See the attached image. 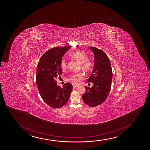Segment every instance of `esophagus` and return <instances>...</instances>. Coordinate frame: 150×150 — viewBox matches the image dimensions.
<instances>
[{
	"label": "esophagus",
	"mask_w": 150,
	"mask_h": 150,
	"mask_svg": "<svg viewBox=\"0 0 150 150\" xmlns=\"http://www.w3.org/2000/svg\"><path fill=\"white\" fill-rule=\"evenodd\" d=\"M78 87V86H76V85H73V88H77Z\"/></svg>",
	"instance_id": "obj_1"
}]
</instances>
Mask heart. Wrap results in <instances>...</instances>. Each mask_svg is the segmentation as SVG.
<instances>
[{
	"label": "heart",
	"mask_w": 150,
	"mask_h": 150,
	"mask_svg": "<svg viewBox=\"0 0 150 150\" xmlns=\"http://www.w3.org/2000/svg\"><path fill=\"white\" fill-rule=\"evenodd\" d=\"M71 56L81 64V69L83 71L86 72L91 71L93 67V64L91 60L88 59V55L84 52L82 50H77L72 53ZM60 67L62 70L66 69L67 67V63L66 60H62L61 62ZM83 78V76L81 73H74L68 79V81L74 84H78Z\"/></svg>",
	"instance_id": "1"
}]
</instances>
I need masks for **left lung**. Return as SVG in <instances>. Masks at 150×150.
I'll use <instances>...</instances> for the list:
<instances>
[{
  "mask_svg": "<svg viewBox=\"0 0 150 150\" xmlns=\"http://www.w3.org/2000/svg\"><path fill=\"white\" fill-rule=\"evenodd\" d=\"M89 48L94 54L95 64L87 82L93 83V86L91 88L85 86L86 91L82 98L87 105L95 107L102 104L108 98L112 86V72L110 60L106 54L96 47Z\"/></svg>",
  "mask_w": 150,
  "mask_h": 150,
  "instance_id": "8db88e82",
  "label": "left lung"
}]
</instances>
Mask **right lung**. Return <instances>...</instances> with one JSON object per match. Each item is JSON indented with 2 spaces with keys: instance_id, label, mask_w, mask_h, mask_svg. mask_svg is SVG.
<instances>
[{
  "instance_id": "add662e5",
  "label": "right lung",
  "mask_w": 150,
  "mask_h": 150,
  "mask_svg": "<svg viewBox=\"0 0 150 150\" xmlns=\"http://www.w3.org/2000/svg\"><path fill=\"white\" fill-rule=\"evenodd\" d=\"M71 46L51 48L42 55L36 69V81L39 93L43 101L50 107L59 109L69 101L72 84L57 86L55 79L62 74L60 64L64 54Z\"/></svg>"
}]
</instances>
